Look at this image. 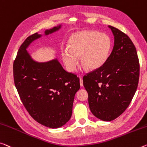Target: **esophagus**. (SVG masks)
I'll return each instance as SVG.
<instances>
[{
	"label": "esophagus",
	"instance_id": "1",
	"mask_svg": "<svg viewBox=\"0 0 147 147\" xmlns=\"http://www.w3.org/2000/svg\"><path fill=\"white\" fill-rule=\"evenodd\" d=\"M80 84L81 87H83V79L82 78H80Z\"/></svg>",
	"mask_w": 147,
	"mask_h": 147
}]
</instances>
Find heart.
<instances>
[{"label": "heart", "instance_id": "heart-1", "mask_svg": "<svg viewBox=\"0 0 147 147\" xmlns=\"http://www.w3.org/2000/svg\"><path fill=\"white\" fill-rule=\"evenodd\" d=\"M69 48L62 51V59L68 71H76L79 64L91 70L99 69L103 66L111 54L113 42L108 34L99 31L86 30L71 36Z\"/></svg>", "mask_w": 147, "mask_h": 147}]
</instances>
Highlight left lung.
I'll return each instance as SVG.
<instances>
[{
    "instance_id": "obj_1",
    "label": "left lung",
    "mask_w": 147,
    "mask_h": 147,
    "mask_svg": "<svg viewBox=\"0 0 147 147\" xmlns=\"http://www.w3.org/2000/svg\"><path fill=\"white\" fill-rule=\"evenodd\" d=\"M108 27L115 37L113 51L103 67L83 77L91 112L107 122L115 120L127 108L139 78V59L134 43L123 32Z\"/></svg>"
}]
</instances>
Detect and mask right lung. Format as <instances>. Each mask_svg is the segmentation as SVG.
<instances>
[{"label": "right lung", "instance_id": "add662e5", "mask_svg": "<svg viewBox=\"0 0 147 147\" xmlns=\"http://www.w3.org/2000/svg\"><path fill=\"white\" fill-rule=\"evenodd\" d=\"M61 27L46 29L44 35L59 31ZM42 36L36 32L20 46L13 62V79L23 105L32 118L46 127L58 128L71 117L80 79L65 71L57 58L46 62L33 59L27 48Z\"/></svg>", "mask_w": 147, "mask_h": 147}]
</instances>
